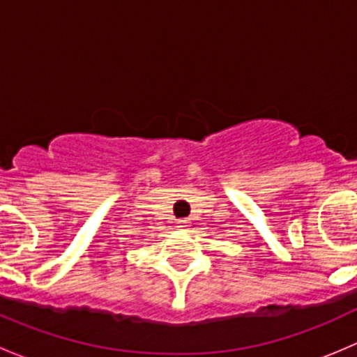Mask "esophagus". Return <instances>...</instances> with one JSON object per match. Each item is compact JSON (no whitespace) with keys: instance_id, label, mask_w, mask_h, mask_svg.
I'll return each instance as SVG.
<instances>
[{"instance_id":"34e87169","label":"esophagus","mask_w":357,"mask_h":357,"mask_svg":"<svg viewBox=\"0 0 357 357\" xmlns=\"http://www.w3.org/2000/svg\"><path fill=\"white\" fill-rule=\"evenodd\" d=\"M188 219H179L178 221V228H186V226H188Z\"/></svg>"}]
</instances>
